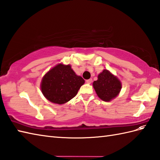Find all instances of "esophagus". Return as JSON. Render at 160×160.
I'll return each mask as SVG.
<instances>
[{"label": "esophagus", "mask_w": 160, "mask_h": 160, "mask_svg": "<svg viewBox=\"0 0 160 160\" xmlns=\"http://www.w3.org/2000/svg\"><path fill=\"white\" fill-rule=\"evenodd\" d=\"M86 82H87V83H88V84H90V83L92 82V79H91V78H90V79H89V80H87Z\"/></svg>", "instance_id": "34e87169"}]
</instances>
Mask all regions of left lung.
<instances>
[{"label": "left lung", "instance_id": "8db88e82", "mask_svg": "<svg viewBox=\"0 0 160 160\" xmlns=\"http://www.w3.org/2000/svg\"><path fill=\"white\" fill-rule=\"evenodd\" d=\"M93 86L98 96L104 102H109L116 98L122 89L120 80L107 69L98 75Z\"/></svg>", "mask_w": 160, "mask_h": 160}]
</instances>
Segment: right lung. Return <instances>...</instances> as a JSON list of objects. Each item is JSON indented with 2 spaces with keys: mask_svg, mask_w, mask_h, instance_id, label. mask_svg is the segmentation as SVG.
I'll use <instances>...</instances> for the list:
<instances>
[{
  "mask_svg": "<svg viewBox=\"0 0 160 160\" xmlns=\"http://www.w3.org/2000/svg\"><path fill=\"white\" fill-rule=\"evenodd\" d=\"M84 83V80L77 76L71 65L58 64L43 76L40 89L51 102L62 104L76 96Z\"/></svg>",
  "mask_w": 160,
  "mask_h": 160,
  "instance_id": "1",
  "label": "right lung"
}]
</instances>
